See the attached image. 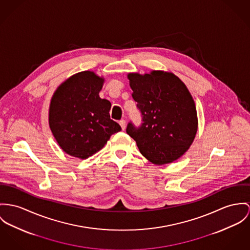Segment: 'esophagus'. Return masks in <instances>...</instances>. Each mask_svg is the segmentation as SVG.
Returning <instances> with one entry per match:
<instances>
[{
	"label": "esophagus",
	"mask_w": 250,
	"mask_h": 250,
	"mask_svg": "<svg viewBox=\"0 0 250 250\" xmlns=\"http://www.w3.org/2000/svg\"><path fill=\"white\" fill-rule=\"evenodd\" d=\"M120 125H121L122 129H123V130H125V125H126L125 121V120H121V121H120Z\"/></svg>",
	"instance_id": "1"
}]
</instances>
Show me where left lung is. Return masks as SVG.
<instances>
[{
  "label": "left lung",
  "instance_id": "left-lung-1",
  "mask_svg": "<svg viewBox=\"0 0 250 250\" xmlns=\"http://www.w3.org/2000/svg\"><path fill=\"white\" fill-rule=\"evenodd\" d=\"M127 79L144 123L139 128L129 123L126 133L150 163L157 166L173 163L188 150L198 130L192 95L172 72H132Z\"/></svg>",
  "mask_w": 250,
  "mask_h": 250
}]
</instances>
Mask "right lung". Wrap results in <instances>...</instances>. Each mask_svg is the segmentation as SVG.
Listing matches in <instances>:
<instances>
[{"label": "right lung", "mask_w": 250, "mask_h": 250, "mask_svg": "<svg viewBox=\"0 0 250 250\" xmlns=\"http://www.w3.org/2000/svg\"><path fill=\"white\" fill-rule=\"evenodd\" d=\"M104 78L78 72L62 82L50 100L48 124L59 146L81 160L101 150L121 126L110 119L111 103L99 96Z\"/></svg>", "instance_id": "add662e5"}]
</instances>
